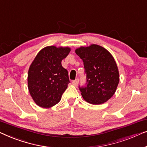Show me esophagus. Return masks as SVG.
I'll list each match as a JSON object with an SVG mask.
<instances>
[{"instance_id":"esophagus-1","label":"esophagus","mask_w":147,"mask_h":147,"mask_svg":"<svg viewBox=\"0 0 147 147\" xmlns=\"http://www.w3.org/2000/svg\"><path fill=\"white\" fill-rule=\"evenodd\" d=\"M78 82H79V79H78V78H76V79H75L72 82V84L75 86H77V85L78 84Z\"/></svg>"}]
</instances>
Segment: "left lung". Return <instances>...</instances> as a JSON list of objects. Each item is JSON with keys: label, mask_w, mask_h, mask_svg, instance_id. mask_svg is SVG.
Here are the masks:
<instances>
[{"label": "left lung", "mask_w": 147, "mask_h": 147, "mask_svg": "<svg viewBox=\"0 0 147 147\" xmlns=\"http://www.w3.org/2000/svg\"><path fill=\"white\" fill-rule=\"evenodd\" d=\"M82 60L86 75L85 86H79L83 98L92 105H100L113 96L119 82L117 63L107 49L97 45L76 49Z\"/></svg>", "instance_id": "left-lung-1"}]
</instances>
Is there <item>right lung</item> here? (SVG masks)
<instances>
[{
  "label": "right lung",
  "instance_id": "obj_1",
  "mask_svg": "<svg viewBox=\"0 0 147 147\" xmlns=\"http://www.w3.org/2000/svg\"><path fill=\"white\" fill-rule=\"evenodd\" d=\"M70 51L69 47H47L37 54L30 65L28 88L38 106L50 108L61 100L70 82L67 70L63 67L61 61Z\"/></svg>",
  "mask_w": 147,
  "mask_h": 147
}]
</instances>
